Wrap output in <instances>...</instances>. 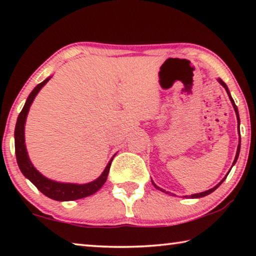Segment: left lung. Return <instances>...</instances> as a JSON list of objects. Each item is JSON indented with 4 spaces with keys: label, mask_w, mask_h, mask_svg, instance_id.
Here are the masks:
<instances>
[{
    "label": "left lung",
    "mask_w": 256,
    "mask_h": 256,
    "mask_svg": "<svg viewBox=\"0 0 256 256\" xmlns=\"http://www.w3.org/2000/svg\"><path fill=\"white\" fill-rule=\"evenodd\" d=\"M218 81H219V84H222L224 89H226V92H227V94H228V97H229V99H230V102H232V107H234V110H235V112H236V118H237V123H238V134H240V144H238V146H237V152H236V156H235V159H234V162H232V166L234 164H236V162H237V159H238V156H240V114H238V110H237V106L235 105V102H234V99H232V94H230V92H229V89H228V86H227V84H224V82L222 80V79H218ZM230 172V170H229ZM229 172H228V174H229ZM227 174V175H228ZM227 175L224 177V178L222 180V182H220V183H218L216 184L214 188H210V190H204V192H201V193H196V194H192V196H186L185 198H203V196H209V194H211L212 192H214V190H216V188H219L220 185H222V182L226 180V177H227ZM152 182V180H151ZM152 184L154 185V188H157V190H162V192H164L166 194H170V192H166V190H162V188H160L159 186H157L156 185L154 182H152ZM172 196H175V194H172Z\"/></svg>",
    "instance_id": "8db88e82"
}]
</instances>
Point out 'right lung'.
<instances>
[{
	"instance_id": "right-lung-1",
	"label": "right lung",
	"mask_w": 256,
	"mask_h": 256,
	"mask_svg": "<svg viewBox=\"0 0 256 256\" xmlns=\"http://www.w3.org/2000/svg\"><path fill=\"white\" fill-rule=\"evenodd\" d=\"M50 76L47 78L40 84L34 86V90L26 100L24 106L22 110L20 112L16 120V130H14V146H16V162L20 168L21 172H22L26 178H28L32 183L36 186V188L40 190V192L46 196L47 198H53L55 201H74L79 200V198H84L89 196H92L97 192V190L105 184L107 180L108 172H110V168L112 162V158L108 162L107 166L102 175L90 183L86 184H76V183H60V182H56L53 180H50L40 174L36 168L34 167L29 159V156L27 152V148H26L24 144V124L26 120H27V115L29 112V108L32 106L34 97L37 94L40 92V89L44 86L47 82L50 81Z\"/></svg>"
}]
</instances>
